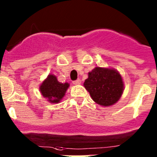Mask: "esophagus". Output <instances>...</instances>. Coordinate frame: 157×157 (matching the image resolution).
I'll list each match as a JSON object with an SVG mask.
<instances>
[{"mask_svg":"<svg viewBox=\"0 0 157 157\" xmlns=\"http://www.w3.org/2000/svg\"><path fill=\"white\" fill-rule=\"evenodd\" d=\"M73 84H74V85H79V84H81V80H80L79 78H78V79L73 81Z\"/></svg>","mask_w":157,"mask_h":157,"instance_id":"esophagus-1","label":"esophagus"}]
</instances>
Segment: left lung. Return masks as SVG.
<instances>
[{
	"mask_svg": "<svg viewBox=\"0 0 157 157\" xmlns=\"http://www.w3.org/2000/svg\"><path fill=\"white\" fill-rule=\"evenodd\" d=\"M84 86L94 101L101 106L114 105L123 92V78L115 69L97 67L88 73Z\"/></svg>",
	"mask_w": 157,
	"mask_h": 157,
	"instance_id": "obj_1",
	"label": "left lung"
}]
</instances>
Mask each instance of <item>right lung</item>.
<instances>
[{"instance_id": "obj_1", "label": "right lung", "mask_w": 157, "mask_h": 157, "mask_svg": "<svg viewBox=\"0 0 157 157\" xmlns=\"http://www.w3.org/2000/svg\"><path fill=\"white\" fill-rule=\"evenodd\" d=\"M69 84L58 82L57 78L53 75H48L46 79L40 86V91L45 98L51 103H59L64 97Z\"/></svg>"}]
</instances>
